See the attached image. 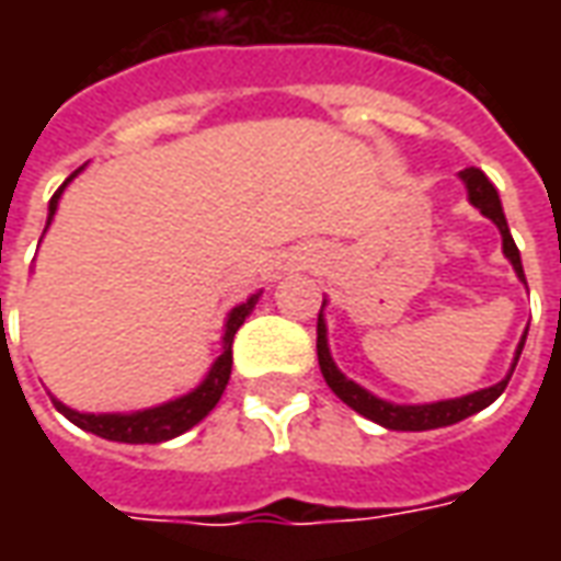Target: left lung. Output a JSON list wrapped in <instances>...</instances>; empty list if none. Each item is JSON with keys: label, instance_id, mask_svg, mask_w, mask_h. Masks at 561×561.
<instances>
[{"label": "left lung", "instance_id": "1", "mask_svg": "<svg viewBox=\"0 0 561 561\" xmlns=\"http://www.w3.org/2000/svg\"><path fill=\"white\" fill-rule=\"evenodd\" d=\"M459 176H462V183L469 185L471 204L481 209L486 219H493L495 225H499L507 261L514 264L519 279L526 282V276H523V261H519V249L517 243H514V237H511V228H507V219H505V213H502V201H499L495 185L486 180V173H483L481 168H466V171H459ZM523 342H519L514 366H517L519 352H523ZM316 348H318V366H321V376H324L330 390H333L345 405H352L354 412L364 414V417H369V421L381 423V426H388V430H405V433L438 430V426H450V423L466 421L469 414L481 412V409H486L490 402L499 400V397H502V390L507 388L511 376H514V369H511L505 381H499V385H493V388L478 390V393H469V397H459V400L433 402V405H393V402L378 400V397H373V393H366L364 388H357L354 381H348V378L342 376L340 369H336V364H333V357H330L328 352V330H324V318L321 316H318Z\"/></svg>", "mask_w": 561, "mask_h": 561}]
</instances>
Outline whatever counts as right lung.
Masks as SVG:
<instances>
[{"instance_id": "right-lung-1", "label": "right lung", "mask_w": 561, "mask_h": 561, "mask_svg": "<svg viewBox=\"0 0 561 561\" xmlns=\"http://www.w3.org/2000/svg\"><path fill=\"white\" fill-rule=\"evenodd\" d=\"M75 176V173H71ZM68 176V180H71ZM66 180V183H68ZM66 183L56 188V195L50 197V216L56 213V204H59V195H62V188ZM255 297H249L243 306H237L231 316H228V330H225V352L221 357L213 364L209 369V376L204 378V385L197 390H192L188 397L183 400H173L164 402L159 409H147V412H135V414H80L71 412L68 405L62 402H56L54 405L59 412L66 414L68 421L78 423L80 430H90V433L102 435V438H111V442H128V445H159V442H168L173 435L185 433V430H192L197 421H204L213 409H216V402L221 400V393H225V385H228V378H231V342L233 333L240 330V324L245 321V316L252 312V306H255Z\"/></svg>"}]
</instances>
